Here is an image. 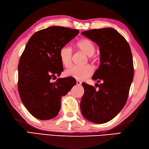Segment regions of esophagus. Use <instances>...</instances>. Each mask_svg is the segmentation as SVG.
Wrapping results in <instances>:
<instances>
[{
	"instance_id": "1",
	"label": "esophagus",
	"mask_w": 149,
	"mask_h": 149,
	"mask_svg": "<svg viewBox=\"0 0 149 149\" xmlns=\"http://www.w3.org/2000/svg\"><path fill=\"white\" fill-rule=\"evenodd\" d=\"M76 83H77V85H81V84H82L81 82L80 81H79V80H77V81H76Z\"/></svg>"
}]
</instances>
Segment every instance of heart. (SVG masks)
<instances>
[{
    "label": "heart",
    "mask_w": 149,
    "mask_h": 149,
    "mask_svg": "<svg viewBox=\"0 0 149 149\" xmlns=\"http://www.w3.org/2000/svg\"><path fill=\"white\" fill-rule=\"evenodd\" d=\"M76 47L88 56H91L95 52V46L88 39H83L76 43ZM59 56L62 65L68 68L72 63V50L68 46H63L59 50ZM94 68L90 65L84 66H73L65 72L67 77H70L77 80H84L93 74Z\"/></svg>",
    "instance_id": "1"
}]
</instances>
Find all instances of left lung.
Returning a JSON list of instances; mask_svg holds the SVG:
<instances>
[{
  "instance_id": "1",
  "label": "left lung",
  "mask_w": 149,
  "mask_h": 149,
  "mask_svg": "<svg viewBox=\"0 0 149 149\" xmlns=\"http://www.w3.org/2000/svg\"><path fill=\"white\" fill-rule=\"evenodd\" d=\"M99 47L100 64L92 79L103 81L97 91L86 83L82 85L84 93L81 100L82 115L89 121L104 123L120 112L127 102L134 76L131 50L126 40L110 27L81 33Z\"/></svg>"
}]
</instances>
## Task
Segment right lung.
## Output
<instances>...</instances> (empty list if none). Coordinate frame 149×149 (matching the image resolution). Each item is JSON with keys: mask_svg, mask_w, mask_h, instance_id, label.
<instances>
[{"mask_svg": "<svg viewBox=\"0 0 149 149\" xmlns=\"http://www.w3.org/2000/svg\"><path fill=\"white\" fill-rule=\"evenodd\" d=\"M79 33L77 29L52 26L34 33L28 41L19 62L18 88L24 106L35 118H54L61 99L76 84L74 78H58L63 70L59 53Z\"/></svg>", "mask_w": 149, "mask_h": 149, "instance_id": "add662e5", "label": "right lung"}]
</instances>
